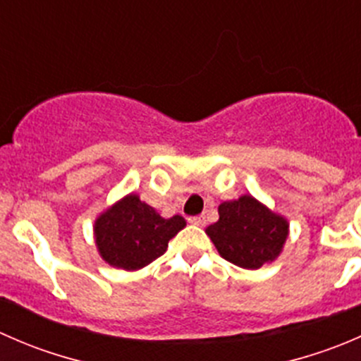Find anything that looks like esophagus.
<instances>
[{
  "label": "esophagus",
  "instance_id": "1",
  "mask_svg": "<svg viewBox=\"0 0 361 361\" xmlns=\"http://www.w3.org/2000/svg\"><path fill=\"white\" fill-rule=\"evenodd\" d=\"M188 221H190L192 225H197V227H204V225H206V216H204V214H199V216L188 218Z\"/></svg>",
  "mask_w": 361,
  "mask_h": 361
}]
</instances>
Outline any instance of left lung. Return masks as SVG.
<instances>
[{"label": "left lung", "instance_id": "left-lung-1", "mask_svg": "<svg viewBox=\"0 0 361 361\" xmlns=\"http://www.w3.org/2000/svg\"><path fill=\"white\" fill-rule=\"evenodd\" d=\"M218 221L206 228L218 253L243 269H260L281 255L290 224L253 195H241L218 206Z\"/></svg>", "mask_w": 361, "mask_h": 361}]
</instances>
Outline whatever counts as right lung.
Listing matches in <instances>:
<instances>
[{"instance_id": "add662e5", "label": "right lung", "mask_w": 361, "mask_h": 361, "mask_svg": "<svg viewBox=\"0 0 361 361\" xmlns=\"http://www.w3.org/2000/svg\"><path fill=\"white\" fill-rule=\"evenodd\" d=\"M187 225L183 216L162 218L137 194H127L99 213L94 239L99 257L123 271H140L166 253L167 243Z\"/></svg>"}]
</instances>
